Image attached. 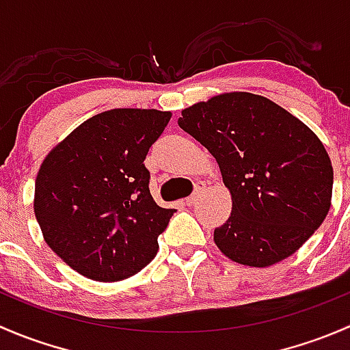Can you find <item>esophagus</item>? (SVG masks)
Returning a JSON list of instances; mask_svg holds the SVG:
<instances>
[{"instance_id": "1", "label": "esophagus", "mask_w": 350, "mask_h": 350, "mask_svg": "<svg viewBox=\"0 0 350 350\" xmlns=\"http://www.w3.org/2000/svg\"><path fill=\"white\" fill-rule=\"evenodd\" d=\"M203 189H204V183H203V181L196 183L195 193H193V195L189 196V198H186V201H185V203H186V206H193V204H195L196 201H198V196H200V193L203 191Z\"/></svg>"}]
</instances>
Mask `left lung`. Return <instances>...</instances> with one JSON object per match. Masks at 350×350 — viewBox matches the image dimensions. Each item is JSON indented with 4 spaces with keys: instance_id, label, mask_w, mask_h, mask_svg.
I'll return each instance as SVG.
<instances>
[{
    "instance_id": "left-lung-1",
    "label": "left lung",
    "mask_w": 350,
    "mask_h": 350,
    "mask_svg": "<svg viewBox=\"0 0 350 350\" xmlns=\"http://www.w3.org/2000/svg\"><path fill=\"white\" fill-rule=\"evenodd\" d=\"M179 126L206 147L232 196L213 241L225 257L269 267L325 220L334 169L322 140L280 105L234 91L185 108Z\"/></svg>"
}]
</instances>
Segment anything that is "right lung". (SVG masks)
<instances>
[{
	"label": "right lung",
	"instance_id": "obj_1",
	"mask_svg": "<svg viewBox=\"0 0 350 350\" xmlns=\"http://www.w3.org/2000/svg\"><path fill=\"white\" fill-rule=\"evenodd\" d=\"M171 116L140 108L98 113L42 162L35 217L47 245L83 276L126 280L157 254L174 210L154 201L144 161Z\"/></svg>",
	"mask_w": 350,
	"mask_h": 350
}]
</instances>
